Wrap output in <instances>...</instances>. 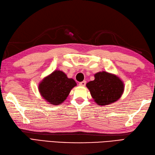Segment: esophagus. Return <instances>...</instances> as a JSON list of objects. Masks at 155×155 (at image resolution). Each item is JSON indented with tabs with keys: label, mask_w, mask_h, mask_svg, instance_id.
Listing matches in <instances>:
<instances>
[{
	"label": "esophagus",
	"mask_w": 155,
	"mask_h": 155,
	"mask_svg": "<svg viewBox=\"0 0 155 155\" xmlns=\"http://www.w3.org/2000/svg\"><path fill=\"white\" fill-rule=\"evenodd\" d=\"M86 83H87V82L84 81H82V82H81V83H79V85L82 87H84L85 85H86Z\"/></svg>",
	"instance_id": "esophagus-1"
}]
</instances>
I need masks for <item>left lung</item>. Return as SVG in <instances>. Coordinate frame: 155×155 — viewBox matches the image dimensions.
I'll return each instance as SVG.
<instances>
[{"label": "left lung", "mask_w": 155, "mask_h": 155, "mask_svg": "<svg viewBox=\"0 0 155 155\" xmlns=\"http://www.w3.org/2000/svg\"><path fill=\"white\" fill-rule=\"evenodd\" d=\"M87 87L96 103L104 106L118 101L124 91V84L116 75L105 71L94 74V80L88 82Z\"/></svg>", "instance_id": "left-lung-1"}]
</instances>
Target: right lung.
<instances>
[{"label": "right lung", "instance_id": "add662e5", "mask_svg": "<svg viewBox=\"0 0 155 155\" xmlns=\"http://www.w3.org/2000/svg\"><path fill=\"white\" fill-rule=\"evenodd\" d=\"M76 85V82L72 78H68L63 72L54 71L41 82L38 90L46 101L58 105L63 103Z\"/></svg>", "mask_w": 155, "mask_h": 155}]
</instances>
